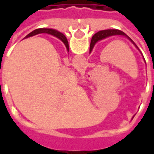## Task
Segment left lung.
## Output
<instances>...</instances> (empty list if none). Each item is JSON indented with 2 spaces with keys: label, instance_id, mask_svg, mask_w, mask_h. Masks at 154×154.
<instances>
[{
  "label": "left lung",
  "instance_id": "obj_1",
  "mask_svg": "<svg viewBox=\"0 0 154 154\" xmlns=\"http://www.w3.org/2000/svg\"><path fill=\"white\" fill-rule=\"evenodd\" d=\"M112 36H123V37L127 38L135 46V48L140 51L139 48L137 47V45L134 43L133 40L130 38L129 37H128L127 35L123 32H122L120 30H116V29H108V30L99 31L98 32L95 33V34L92 36V41H91V45H90V53L92 52V50H93V48H94V46H95V45L98 43V41H101V40H103V39L107 38H109V37H112ZM140 54H141V52H140ZM141 55H142V54H141ZM143 58H144V57H143ZM144 61H145V59H144Z\"/></svg>",
  "mask_w": 154,
  "mask_h": 154
}]
</instances>
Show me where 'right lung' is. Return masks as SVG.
Here are the masks:
<instances>
[{
	"mask_svg": "<svg viewBox=\"0 0 154 154\" xmlns=\"http://www.w3.org/2000/svg\"><path fill=\"white\" fill-rule=\"evenodd\" d=\"M41 33H46V34H50L52 35L54 37H56L57 38H59L62 43L64 44V45L66 46L67 48V51L69 52V46H68V42L67 38L62 34V32H59L58 31L54 30V29H51V28H39V29H36L34 30L33 32L31 33H29L26 38H29V37H32L35 35H38V34H41Z\"/></svg>",
	"mask_w": 154,
	"mask_h": 154,
	"instance_id": "1",
	"label": "right lung"
}]
</instances>
